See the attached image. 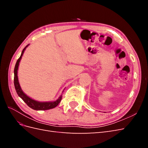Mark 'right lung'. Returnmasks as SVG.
I'll return each instance as SVG.
<instances>
[{
    "label": "right lung",
    "instance_id": "1",
    "mask_svg": "<svg viewBox=\"0 0 148 148\" xmlns=\"http://www.w3.org/2000/svg\"><path fill=\"white\" fill-rule=\"evenodd\" d=\"M29 44H28L21 52V56L18 60L16 61V63L15 64V69H14V85L16 91L17 95L18 96L21 98V99L23 100L26 104H27L30 108L33 109L34 110H49L54 108L58 104H59L60 102L62 100V94L59 96V97L56 101H47V102H41L38 101L36 100H34L32 98L29 97L28 96H27L26 94L22 90L21 86L20 85L19 82H18V66L20 64V62L22 56L23 55V53Z\"/></svg>",
    "mask_w": 148,
    "mask_h": 148
}]
</instances>
